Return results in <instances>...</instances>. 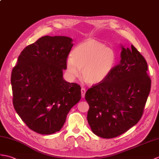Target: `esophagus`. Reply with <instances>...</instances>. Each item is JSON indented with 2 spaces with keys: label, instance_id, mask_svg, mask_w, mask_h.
I'll use <instances>...</instances> for the list:
<instances>
[{
  "label": "esophagus",
  "instance_id": "34e87169",
  "mask_svg": "<svg viewBox=\"0 0 159 159\" xmlns=\"http://www.w3.org/2000/svg\"><path fill=\"white\" fill-rule=\"evenodd\" d=\"M85 93H86V90L85 89L82 87L81 88V96H82V98H84V95H85Z\"/></svg>",
  "mask_w": 159,
  "mask_h": 159
}]
</instances>
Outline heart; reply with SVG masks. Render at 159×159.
<instances>
[{"mask_svg":"<svg viewBox=\"0 0 159 159\" xmlns=\"http://www.w3.org/2000/svg\"><path fill=\"white\" fill-rule=\"evenodd\" d=\"M66 60V71L74 79L79 76L80 70L84 82L91 84L103 83L108 78L117 62L115 51L100 42L88 40L79 44Z\"/></svg>","mask_w":159,"mask_h":159,"instance_id":"b5f03b06","label":"heart"}]
</instances>
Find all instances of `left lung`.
<instances>
[{"mask_svg": "<svg viewBox=\"0 0 159 159\" xmlns=\"http://www.w3.org/2000/svg\"><path fill=\"white\" fill-rule=\"evenodd\" d=\"M120 63L103 83L89 89L88 123L94 134L113 138L124 134L141 119L151 80L146 61L134 45H120Z\"/></svg>", "mask_w": 159, "mask_h": 159, "instance_id": "8db88e82", "label": "left lung"}]
</instances>
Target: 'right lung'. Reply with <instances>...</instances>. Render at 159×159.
I'll return each instance as SVG.
<instances>
[{
	"label": "right lung",
	"mask_w": 159,
	"mask_h": 159,
	"mask_svg": "<svg viewBox=\"0 0 159 159\" xmlns=\"http://www.w3.org/2000/svg\"><path fill=\"white\" fill-rule=\"evenodd\" d=\"M72 42L68 36H43L21 51L12 70L14 108L38 134L60 131L70 110L81 98L80 85L63 78Z\"/></svg>",
	"instance_id": "add662e5"
}]
</instances>
